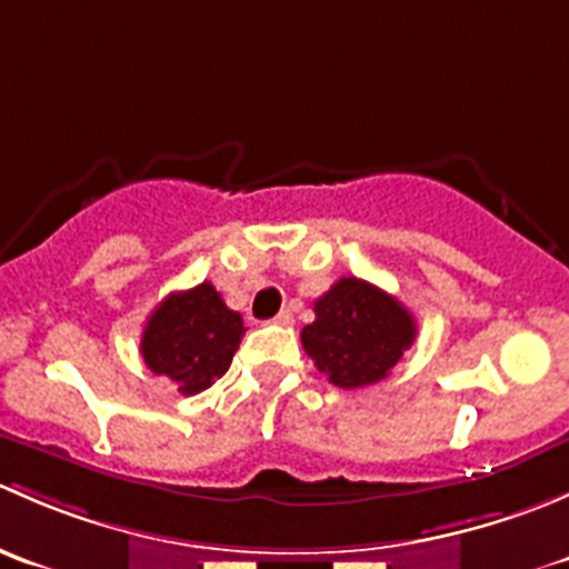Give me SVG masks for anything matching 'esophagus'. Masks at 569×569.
<instances>
[{
  "label": "esophagus",
  "mask_w": 569,
  "mask_h": 569,
  "mask_svg": "<svg viewBox=\"0 0 569 569\" xmlns=\"http://www.w3.org/2000/svg\"><path fill=\"white\" fill-rule=\"evenodd\" d=\"M272 321H274V325H280V327H289L291 321H295V317H291V311H289V308H286V311H280Z\"/></svg>",
  "instance_id": "34e87169"
}]
</instances>
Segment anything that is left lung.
<instances>
[{
	"label": "left lung",
	"mask_w": 569,
	"mask_h": 569,
	"mask_svg": "<svg viewBox=\"0 0 569 569\" xmlns=\"http://www.w3.org/2000/svg\"><path fill=\"white\" fill-rule=\"evenodd\" d=\"M317 319L302 327V347L338 388H366L416 341V319L396 297L358 278H341L313 302Z\"/></svg>",
	"instance_id": "1"
}]
</instances>
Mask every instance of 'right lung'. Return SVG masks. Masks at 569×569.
I'll return each mask as SVG.
<instances>
[{
    "label": "right lung",
    "instance_id": "add662e5",
    "mask_svg": "<svg viewBox=\"0 0 569 569\" xmlns=\"http://www.w3.org/2000/svg\"><path fill=\"white\" fill-rule=\"evenodd\" d=\"M242 336V317L206 280L159 302L146 321L140 352L153 375L173 380L178 393L194 396L226 375Z\"/></svg>",
    "mask_w": 569,
    "mask_h": 569
}]
</instances>
